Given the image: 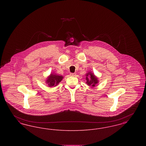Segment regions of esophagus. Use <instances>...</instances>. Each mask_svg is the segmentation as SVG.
Here are the masks:
<instances>
[{
	"mask_svg": "<svg viewBox=\"0 0 146 146\" xmlns=\"http://www.w3.org/2000/svg\"><path fill=\"white\" fill-rule=\"evenodd\" d=\"M76 73H70V76H76Z\"/></svg>",
	"mask_w": 146,
	"mask_h": 146,
	"instance_id": "obj_1",
	"label": "esophagus"
}]
</instances>
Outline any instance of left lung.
Wrapping results in <instances>:
<instances>
[{
    "label": "left lung",
    "mask_w": 146,
    "mask_h": 146,
    "mask_svg": "<svg viewBox=\"0 0 146 146\" xmlns=\"http://www.w3.org/2000/svg\"><path fill=\"white\" fill-rule=\"evenodd\" d=\"M86 83L90 86L94 87L96 84L98 83V78L91 72H89L86 74Z\"/></svg>",
    "instance_id": "1"
}]
</instances>
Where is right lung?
Listing matches in <instances>:
<instances>
[{
	"instance_id": "right-lung-1",
	"label": "right lung",
	"mask_w": 146,
	"mask_h": 146,
	"mask_svg": "<svg viewBox=\"0 0 146 146\" xmlns=\"http://www.w3.org/2000/svg\"><path fill=\"white\" fill-rule=\"evenodd\" d=\"M63 78V77L62 76L51 73L50 76L48 77L46 82L48 84L49 87L56 86L59 83L61 82V81L62 80Z\"/></svg>"
}]
</instances>
